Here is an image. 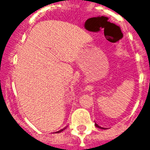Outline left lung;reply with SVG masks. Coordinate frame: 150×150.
Masks as SVG:
<instances>
[{
	"instance_id": "1",
	"label": "left lung",
	"mask_w": 150,
	"mask_h": 150,
	"mask_svg": "<svg viewBox=\"0 0 150 150\" xmlns=\"http://www.w3.org/2000/svg\"><path fill=\"white\" fill-rule=\"evenodd\" d=\"M95 125H96V127H97V128H100V129H108V128H103V127H101V126H99L97 124H96V123H95Z\"/></svg>"
}]
</instances>
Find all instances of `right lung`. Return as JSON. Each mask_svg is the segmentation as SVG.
I'll list each match as a JSON object with an SVG mask.
<instances>
[{
    "label": "right lung",
    "mask_w": 150,
    "mask_h": 150,
    "mask_svg": "<svg viewBox=\"0 0 150 150\" xmlns=\"http://www.w3.org/2000/svg\"><path fill=\"white\" fill-rule=\"evenodd\" d=\"M63 129H61V130H59V131H58V132H62V130H63Z\"/></svg>",
    "instance_id": "right-lung-1"
}]
</instances>
